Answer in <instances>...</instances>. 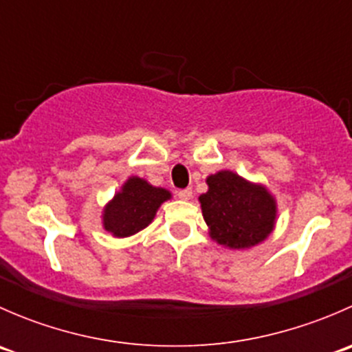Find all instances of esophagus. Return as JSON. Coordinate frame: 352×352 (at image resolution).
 I'll use <instances>...</instances> for the list:
<instances>
[{"mask_svg": "<svg viewBox=\"0 0 352 352\" xmlns=\"http://www.w3.org/2000/svg\"><path fill=\"white\" fill-rule=\"evenodd\" d=\"M177 196H179L182 201H189V199H192V189H182L177 192Z\"/></svg>", "mask_w": 352, "mask_h": 352, "instance_id": "1", "label": "esophagus"}]
</instances>
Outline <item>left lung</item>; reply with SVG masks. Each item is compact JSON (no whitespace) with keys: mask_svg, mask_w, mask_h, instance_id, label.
I'll return each instance as SVG.
<instances>
[{"mask_svg":"<svg viewBox=\"0 0 352 352\" xmlns=\"http://www.w3.org/2000/svg\"><path fill=\"white\" fill-rule=\"evenodd\" d=\"M208 192L199 196L209 236L232 250L262 243L276 228L278 201L271 190L232 170H219L206 179Z\"/></svg>","mask_w":352,"mask_h":352,"instance_id":"8db88e82","label":"left lung"}]
</instances>
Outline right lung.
I'll use <instances>...</instances> for the list:
<instances>
[{
    "label": "right lung",
    "instance_id": "right-lung-1",
    "mask_svg": "<svg viewBox=\"0 0 352 352\" xmlns=\"http://www.w3.org/2000/svg\"><path fill=\"white\" fill-rule=\"evenodd\" d=\"M172 192L146 179L131 175L102 209V226L116 239H127L146 228Z\"/></svg>",
    "mask_w": 352,
    "mask_h": 352
}]
</instances>
